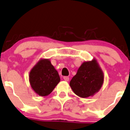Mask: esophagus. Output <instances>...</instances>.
<instances>
[{
    "label": "esophagus",
    "instance_id": "34e87169",
    "mask_svg": "<svg viewBox=\"0 0 130 130\" xmlns=\"http://www.w3.org/2000/svg\"><path fill=\"white\" fill-rule=\"evenodd\" d=\"M63 79L66 81H69V78L68 76H64Z\"/></svg>",
    "mask_w": 130,
    "mask_h": 130
}]
</instances>
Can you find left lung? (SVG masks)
Listing matches in <instances>:
<instances>
[{
  "label": "left lung",
  "mask_w": 130,
  "mask_h": 130,
  "mask_svg": "<svg viewBox=\"0 0 130 130\" xmlns=\"http://www.w3.org/2000/svg\"><path fill=\"white\" fill-rule=\"evenodd\" d=\"M104 79L103 71L94 58L92 61L83 62L70 81V86L75 94L86 98L93 96L100 90Z\"/></svg>",
  "instance_id": "1"
}]
</instances>
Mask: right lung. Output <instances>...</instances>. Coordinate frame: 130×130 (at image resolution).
<instances>
[{
	"label": "right lung",
	"instance_id": "obj_1",
	"mask_svg": "<svg viewBox=\"0 0 130 130\" xmlns=\"http://www.w3.org/2000/svg\"><path fill=\"white\" fill-rule=\"evenodd\" d=\"M29 81L37 94L46 96L55 89L60 81V78L50 60L41 58L30 70Z\"/></svg>",
	"mask_w": 130,
	"mask_h": 130
}]
</instances>
